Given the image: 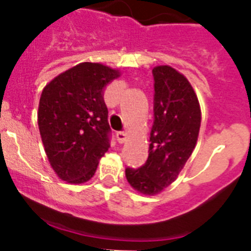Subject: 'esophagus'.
I'll list each match as a JSON object with an SVG mask.
<instances>
[{
    "label": "esophagus",
    "mask_w": 251,
    "mask_h": 251,
    "mask_svg": "<svg viewBox=\"0 0 251 251\" xmlns=\"http://www.w3.org/2000/svg\"><path fill=\"white\" fill-rule=\"evenodd\" d=\"M115 137H117V141H118L119 143H124V142L127 141V133H124V132H117V134H115Z\"/></svg>",
    "instance_id": "34e87169"
}]
</instances>
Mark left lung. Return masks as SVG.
Wrapping results in <instances>:
<instances>
[{"instance_id":"1","label":"left lung","mask_w":251,"mask_h":251,"mask_svg":"<svg viewBox=\"0 0 251 251\" xmlns=\"http://www.w3.org/2000/svg\"><path fill=\"white\" fill-rule=\"evenodd\" d=\"M153 121L148 158L139 168H126L134 190L157 195L174 182L196 146L201 126L199 99L190 81L168 65L152 70Z\"/></svg>"}]
</instances>
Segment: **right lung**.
I'll return each instance as SVG.
<instances>
[{"label":"right lung","instance_id":"right-lung-1","mask_svg":"<svg viewBox=\"0 0 251 251\" xmlns=\"http://www.w3.org/2000/svg\"><path fill=\"white\" fill-rule=\"evenodd\" d=\"M118 76V70L103 64L81 63L44 88L37 112L40 136L51 167L63 181H89L110 147L103 94Z\"/></svg>","mask_w":251,"mask_h":251}]
</instances>
